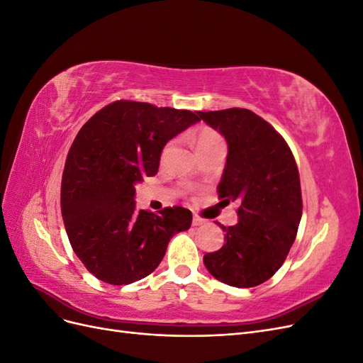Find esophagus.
Returning <instances> with one entry per match:
<instances>
[{"instance_id":"esophagus-1","label":"esophagus","mask_w":363,"mask_h":363,"mask_svg":"<svg viewBox=\"0 0 363 363\" xmlns=\"http://www.w3.org/2000/svg\"><path fill=\"white\" fill-rule=\"evenodd\" d=\"M206 221L204 219L201 218V216H199V215H194V218H192V224L196 227V225H203Z\"/></svg>"}]
</instances>
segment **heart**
<instances>
[{
	"label": "heart",
	"instance_id": "1",
	"mask_svg": "<svg viewBox=\"0 0 363 363\" xmlns=\"http://www.w3.org/2000/svg\"><path fill=\"white\" fill-rule=\"evenodd\" d=\"M218 140H221V136H219L215 130H212V128H203V130H200V133L196 135V140L195 142H196V148H199L201 145L213 144V142H218ZM168 148H169V145L164 147L163 152H167Z\"/></svg>",
	"mask_w": 363,
	"mask_h": 363
}]
</instances>
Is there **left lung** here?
<instances>
[{
    "label": "left lung",
    "instance_id": "1",
    "mask_svg": "<svg viewBox=\"0 0 363 363\" xmlns=\"http://www.w3.org/2000/svg\"><path fill=\"white\" fill-rule=\"evenodd\" d=\"M196 113L227 140L218 194L223 203L239 204L238 224H219L225 242L204 255V265L230 286L255 288L280 269L298 232L303 213L298 167L279 131L248 108Z\"/></svg>",
    "mask_w": 363,
    "mask_h": 363
}]
</instances>
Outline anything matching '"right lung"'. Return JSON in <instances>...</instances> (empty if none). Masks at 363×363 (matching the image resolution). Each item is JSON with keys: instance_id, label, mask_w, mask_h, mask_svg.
<instances>
[{"instance_id": "obj_1", "label": "right lung", "mask_w": 363, "mask_h": 363, "mask_svg": "<svg viewBox=\"0 0 363 363\" xmlns=\"http://www.w3.org/2000/svg\"><path fill=\"white\" fill-rule=\"evenodd\" d=\"M200 121L191 111L118 100L80 128L62 175L60 207L74 252L108 284L144 279L169 239L192 224L182 206L138 211L135 184L156 175L164 144Z\"/></svg>"}]
</instances>
